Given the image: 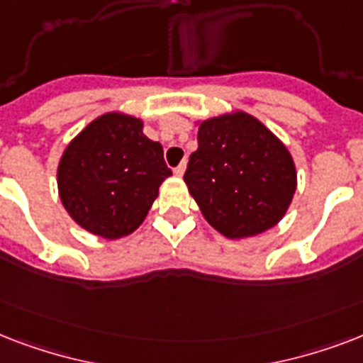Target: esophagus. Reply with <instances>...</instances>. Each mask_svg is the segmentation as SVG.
I'll return each mask as SVG.
<instances>
[{
    "label": "esophagus",
    "mask_w": 363,
    "mask_h": 363,
    "mask_svg": "<svg viewBox=\"0 0 363 363\" xmlns=\"http://www.w3.org/2000/svg\"><path fill=\"white\" fill-rule=\"evenodd\" d=\"M184 169H186V162H182V164L177 165L175 169H173V173H175L177 177H182L184 175Z\"/></svg>",
    "instance_id": "obj_1"
}]
</instances>
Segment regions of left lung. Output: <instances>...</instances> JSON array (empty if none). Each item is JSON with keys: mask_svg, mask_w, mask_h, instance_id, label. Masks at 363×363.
Returning a JSON list of instances; mask_svg holds the SVG:
<instances>
[{"mask_svg": "<svg viewBox=\"0 0 363 363\" xmlns=\"http://www.w3.org/2000/svg\"><path fill=\"white\" fill-rule=\"evenodd\" d=\"M205 220L224 238H252L281 222L298 173L288 148L258 118L235 111L199 122L184 173Z\"/></svg>", "mask_w": 363, "mask_h": 363, "instance_id": "1", "label": "left lung"}]
</instances>
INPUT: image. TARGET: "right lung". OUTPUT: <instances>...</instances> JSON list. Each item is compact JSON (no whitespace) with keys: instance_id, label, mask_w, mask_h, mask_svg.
<instances>
[{"instance_id":"1","label":"right lung","mask_w":363,"mask_h":363,"mask_svg":"<svg viewBox=\"0 0 363 363\" xmlns=\"http://www.w3.org/2000/svg\"><path fill=\"white\" fill-rule=\"evenodd\" d=\"M167 177L164 148L143 133V121L105 113L65 147L58 192L79 226L104 239H121L141 226Z\"/></svg>"}]
</instances>
